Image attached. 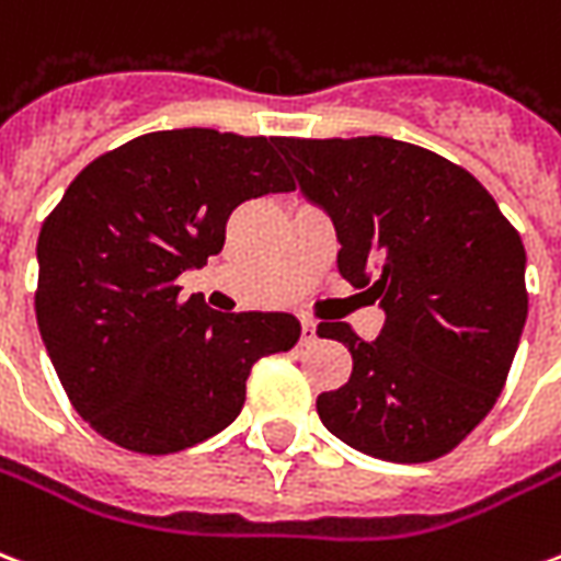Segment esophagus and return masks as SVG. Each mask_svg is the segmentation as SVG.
Wrapping results in <instances>:
<instances>
[{
  "label": "esophagus",
  "mask_w": 561,
  "mask_h": 561,
  "mask_svg": "<svg viewBox=\"0 0 561 561\" xmlns=\"http://www.w3.org/2000/svg\"><path fill=\"white\" fill-rule=\"evenodd\" d=\"M299 341L302 344H314L318 341V323L309 318H302V335H299Z\"/></svg>",
  "instance_id": "obj_1"
}]
</instances>
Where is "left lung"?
<instances>
[{"label":"left lung","mask_w":561,"mask_h":561,"mask_svg":"<svg viewBox=\"0 0 561 561\" xmlns=\"http://www.w3.org/2000/svg\"><path fill=\"white\" fill-rule=\"evenodd\" d=\"M332 217L341 276L385 311L376 341L320 323L353 374L318 397L329 433L385 461H433L491 412L527 323V252L468 170L394 138H279Z\"/></svg>","instance_id":"left-lung-1"}]
</instances>
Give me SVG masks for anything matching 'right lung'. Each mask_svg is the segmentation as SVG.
Segmentation results:
<instances>
[{
  "instance_id": "1",
  "label": "right lung",
  "mask_w": 561,
  "mask_h": 561,
  "mask_svg": "<svg viewBox=\"0 0 561 561\" xmlns=\"http://www.w3.org/2000/svg\"><path fill=\"white\" fill-rule=\"evenodd\" d=\"M276 144L149 131L84 167L43 220V344L72 409L123 450L164 456L217 435L241 414L252 365L297 344L294 314L179 297V276L224 250L238 205L294 191Z\"/></svg>"
}]
</instances>
